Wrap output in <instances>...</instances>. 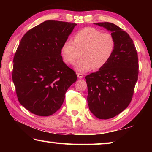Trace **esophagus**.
<instances>
[{
  "instance_id": "esophagus-1",
  "label": "esophagus",
  "mask_w": 152,
  "mask_h": 152,
  "mask_svg": "<svg viewBox=\"0 0 152 152\" xmlns=\"http://www.w3.org/2000/svg\"><path fill=\"white\" fill-rule=\"evenodd\" d=\"M77 76H78V78H83V77H84L83 74H81V73H78V74H77Z\"/></svg>"
}]
</instances>
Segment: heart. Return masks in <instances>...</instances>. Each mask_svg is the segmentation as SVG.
Wrapping results in <instances>:
<instances>
[{
  "label": "heart",
  "mask_w": 152,
  "mask_h": 152,
  "mask_svg": "<svg viewBox=\"0 0 152 152\" xmlns=\"http://www.w3.org/2000/svg\"><path fill=\"white\" fill-rule=\"evenodd\" d=\"M115 49V40L110 33H102L94 27H85L78 31L73 40H67L61 47L64 61L74 64L76 70L81 72L92 68L99 70L106 65L111 58Z\"/></svg>",
  "instance_id": "heart-1"
}]
</instances>
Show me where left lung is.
<instances>
[{"instance_id": "obj_1", "label": "left lung", "mask_w": 152, "mask_h": 152, "mask_svg": "<svg viewBox=\"0 0 152 152\" xmlns=\"http://www.w3.org/2000/svg\"><path fill=\"white\" fill-rule=\"evenodd\" d=\"M111 32L115 49L103 68L86 76L89 109L100 119H110L123 111L132 101L139 73L134 43L127 32L109 22L94 23Z\"/></svg>"}]
</instances>
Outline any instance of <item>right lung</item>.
<instances>
[{
	"instance_id": "1",
	"label": "right lung",
	"mask_w": 152,
	"mask_h": 152,
	"mask_svg": "<svg viewBox=\"0 0 152 152\" xmlns=\"http://www.w3.org/2000/svg\"><path fill=\"white\" fill-rule=\"evenodd\" d=\"M77 24L45 20L25 33L13 59L12 81L23 107L38 116H50L62 105L77 80L64 62L61 47Z\"/></svg>"
}]
</instances>
